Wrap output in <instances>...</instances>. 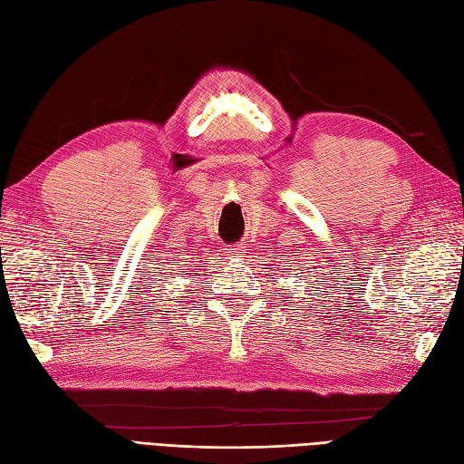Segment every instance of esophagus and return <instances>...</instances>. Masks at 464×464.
I'll return each mask as SVG.
<instances>
[{
    "label": "esophagus",
    "mask_w": 464,
    "mask_h": 464,
    "mask_svg": "<svg viewBox=\"0 0 464 464\" xmlns=\"http://www.w3.org/2000/svg\"><path fill=\"white\" fill-rule=\"evenodd\" d=\"M244 246H230V247H227V251H224V254H227L228 257H240V256H244Z\"/></svg>",
    "instance_id": "34e87169"
}]
</instances>
